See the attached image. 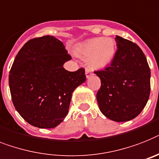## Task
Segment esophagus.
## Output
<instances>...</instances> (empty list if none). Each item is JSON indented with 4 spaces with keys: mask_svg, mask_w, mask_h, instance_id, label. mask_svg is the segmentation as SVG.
Returning <instances> with one entry per match:
<instances>
[{
    "mask_svg": "<svg viewBox=\"0 0 159 159\" xmlns=\"http://www.w3.org/2000/svg\"><path fill=\"white\" fill-rule=\"evenodd\" d=\"M85 75H86V77H87V78H89V77H91L92 75H93V71H92L90 69H88L87 68V69L85 70Z\"/></svg>",
    "mask_w": 159,
    "mask_h": 159,
    "instance_id": "obj_1",
    "label": "esophagus"
}]
</instances>
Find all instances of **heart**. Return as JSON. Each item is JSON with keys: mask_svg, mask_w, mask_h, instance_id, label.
<instances>
[{"mask_svg": "<svg viewBox=\"0 0 159 159\" xmlns=\"http://www.w3.org/2000/svg\"><path fill=\"white\" fill-rule=\"evenodd\" d=\"M75 54L87 61L89 66L102 70L112 62L116 53V44L111 37H96L85 40L75 48Z\"/></svg>", "mask_w": 159, "mask_h": 159, "instance_id": "1", "label": "heart"}]
</instances>
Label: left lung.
<instances>
[{
    "label": "left lung",
    "instance_id": "8db88e82",
    "mask_svg": "<svg viewBox=\"0 0 159 159\" xmlns=\"http://www.w3.org/2000/svg\"><path fill=\"white\" fill-rule=\"evenodd\" d=\"M117 51L111 66L95 71L101 79L97 100L101 112L115 122L136 118L149 100L150 69L141 48L116 35Z\"/></svg>",
    "mask_w": 159,
    "mask_h": 159
}]
</instances>
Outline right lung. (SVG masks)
I'll return each mask as SVG.
<instances>
[{"label": "right lung", "instance_id": "right-lung-1", "mask_svg": "<svg viewBox=\"0 0 159 159\" xmlns=\"http://www.w3.org/2000/svg\"><path fill=\"white\" fill-rule=\"evenodd\" d=\"M71 57L53 35L30 40L14 59L9 75L14 106L26 121L39 128H53L67 115L72 93L86 80L80 68L63 67Z\"/></svg>", "mask_w": 159, "mask_h": 159}]
</instances>
